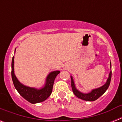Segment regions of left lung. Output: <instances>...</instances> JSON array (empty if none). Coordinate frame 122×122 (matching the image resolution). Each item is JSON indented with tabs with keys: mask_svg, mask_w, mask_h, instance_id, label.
<instances>
[{
	"mask_svg": "<svg viewBox=\"0 0 122 122\" xmlns=\"http://www.w3.org/2000/svg\"><path fill=\"white\" fill-rule=\"evenodd\" d=\"M110 68L112 69V63H110ZM111 78H112V70L110 71V74H109V77H108V80L106 81V83L104 85H102V87L97 88V89H93L92 91H91V92L87 93V94H83L78 91L75 87V85L74 81L73 79L72 76H71V88H72L73 92L74 93V94L77 97L81 99L82 100L87 101H96V99L101 97L105 92L106 90L108 89L109 87V85L110 84V81H111Z\"/></svg>",
	"mask_w": 122,
	"mask_h": 122,
	"instance_id": "8db88e82",
	"label": "left lung"
}]
</instances>
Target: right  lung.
Returning a JSON list of instances; mask_svg holds the SVG:
<instances>
[{
	"mask_svg": "<svg viewBox=\"0 0 122 122\" xmlns=\"http://www.w3.org/2000/svg\"><path fill=\"white\" fill-rule=\"evenodd\" d=\"M16 51V49H15ZM14 56L12 57V64H11V76L14 87L16 88L19 94L25 98L28 102L32 104L39 103L44 101L51 94L52 87H53L54 81L56 77L59 74V71H52L48 75L46 78V84L44 87L41 89H37L33 87H29L23 85L18 80L15 76L14 71Z\"/></svg>",
	"mask_w": 122,
	"mask_h": 122,
	"instance_id": "obj_1",
	"label": "right lung"
}]
</instances>
